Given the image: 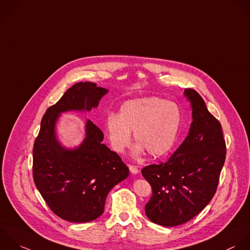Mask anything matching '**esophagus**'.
<instances>
[{"mask_svg": "<svg viewBox=\"0 0 250 250\" xmlns=\"http://www.w3.org/2000/svg\"><path fill=\"white\" fill-rule=\"evenodd\" d=\"M129 170L132 174H138L139 173V169L137 167H134V166H129Z\"/></svg>", "mask_w": 250, "mask_h": 250, "instance_id": "obj_1", "label": "esophagus"}]
</instances>
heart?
I'll use <instances>...</instances> for the list:
<instances>
[{"instance_id": "b5f03b06", "label": "heart", "mask_w": 250, "mask_h": 250, "mask_svg": "<svg viewBox=\"0 0 250 250\" xmlns=\"http://www.w3.org/2000/svg\"><path fill=\"white\" fill-rule=\"evenodd\" d=\"M181 122L179 107L163 98L151 96L128 100L122 104L119 114H109L104 122L111 147L123 153L129 145L131 132L137 143L133 156L146 152L151 157L166 155L172 148Z\"/></svg>"}]
</instances>
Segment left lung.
Segmentation results:
<instances>
[{
	"label": "left lung",
	"mask_w": 250,
	"mask_h": 250,
	"mask_svg": "<svg viewBox=\"0 0 250 250\" xmlns=\"http://www.w3.org/2000/svg\"><path fill=\"white\" fill-rule=\"evenodd\" d=\"M184 96L192 110L187 137L167 163L141 170L153 191L145 213L153 223L165 227L188 222L209 204L226 158L220 123L196 90L185 89Z\"/></svg>",
	"instance_id": "left-lung-1"
}]
</instances>
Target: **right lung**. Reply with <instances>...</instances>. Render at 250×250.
<instances>
[{"instance_id":"add662e5","label":"right lung","mask_w":250,"mask_h":250,"mask_svg":"<svg viewBox=\"0 0 250 250\" xmlns=\"http://www.w3.org/2000/svg\"><path fill=\"white\" fill-rule=\"evenodd\" d=\"M108 89L85 82L71 86L49 107L41 122L33 148V176L49 208L74 223L97 219L104 212L107 195L127 178L128 167L102 143V131L89 120L80 145L68 148L57 136V123L65 112H89L98 107Z\"/></svg>"}]
</instances>
